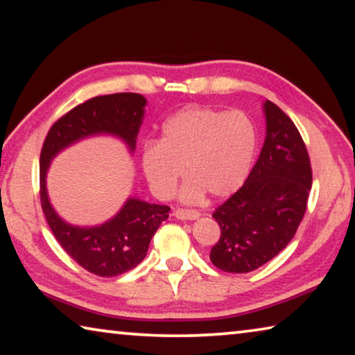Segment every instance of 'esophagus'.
I'll return each instance as SVG.
<instances>
[{"label": "esophagus", "instance_id": "34e87169", "mask_svg": "<svg viewBox=\"0 0 355 355\" xmlns=\"http://www.w3.org/2000/svg\"><path fill=\"white\" fill-rule=\"evenodd\" d=\"M173 216H175L177 219H182V220H194L200 216L199 211H196V209H184V208H177L175 211H173Z\"/></svg>", "mask_w": 355, "mask_h": 355}]
</instances>
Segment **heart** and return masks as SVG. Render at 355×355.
Returning a JSON list of instances; mask_svg holds the SVG:
<instances>
[{"label": "heart", "instance_id": "obj_1", "mask_svg": "<svg viewBox=\"0 0 355 355\" xmlns=\"http://www.w3.org/2000/svg\"><path fill=\"white\" fill-rule=\"evenodd\" d=\"M255 148V125L244 112L191 106L166 120L159 141L144 146L141 163L150 188L163 199L184 172L182 199L194 202L205 192L227 197L241 188Z\"/></svg>", "mask_w": 355, "mask_h": 355}]
</instances>
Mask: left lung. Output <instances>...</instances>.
Masks as SVG:
<instances>
[{
    "instance_id": "1",
    "label": "left lung",
    "mask_w": 355,
    "mask_h": 355,
    "mask_svg": "<svg viewBox=\"0 0 355 355\" xmlns=\"http://www.w3.org/2000/svg\"><path fill=\"white\" fill-rule=\"evenodd\" d=\"M266 137L235 194L216 208L219 241L209 260L224 272L255 271L284 250L307 209L311 166L296 125L272 101L263 105Z\"/></svg>"
}]
</instances>
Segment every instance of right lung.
<instances>
[{
    "instance_id": "obj_1",
    "label": "right lung",
    "mask_w": 355,
    "mask_h": 355,
    "mask_svg": "<svg viewBox=\"0 0 355 355\" xmlns=\"http://www.w3.org/2000/svg\"><path fill=\"white\" fill-rule=\"evenodd\" d=\"M147 100L122 92L94 97L75 106L53 123L40 152V205L61 248L86 271L100 277H116L136 268L147 255L150 239L171 208L139 199H128L111 220L98 227H73L64 222L48 200L45 177L50 161L70 144L92 135H114L131 152Z\"/></svg>"
}]
</instances>
